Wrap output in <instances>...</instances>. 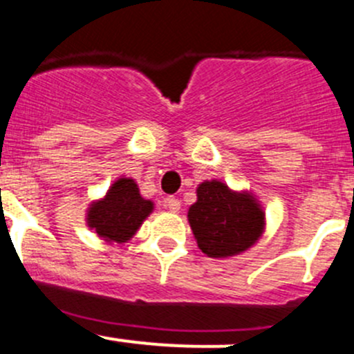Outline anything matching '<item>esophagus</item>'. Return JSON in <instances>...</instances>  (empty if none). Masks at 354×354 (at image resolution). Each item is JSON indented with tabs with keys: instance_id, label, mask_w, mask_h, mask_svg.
<instances>
[{
	"instance_id": "esophagus-1",
	"label": "esophagus",
	"mask_w": 354,
	"mask_h": 354,
	"mask_svg": "<svg viewBox=\"0 0 354 354\" xmlns=\"http://www.w3.org/2000/svg\"><path fill=\"white\" fill-rule=\"evenodd\" d=\"M164 205H166V209H169L171 212H178L181 207V202L174 197H167L166 201H164Z\"/></svg>"
}]
</instances>
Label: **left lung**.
<instances>
[{
	"mask_svg": "<svg viewBox=\"0 0 354 354\" xmlns=\"http://www.w3.org/2000/svg\"><path fill=\"white\" fill-rule=\"evenodd\" d=\"M197 245L211 257H228L249 249L261 236L264 214L252 195L235 194L221 181H204L188 209Z\"/></svg>",
	"mask_w": 354,
	"mask_h": 354,
	"instance_id": "1",
	"label": "left lung"
}]
</instances>
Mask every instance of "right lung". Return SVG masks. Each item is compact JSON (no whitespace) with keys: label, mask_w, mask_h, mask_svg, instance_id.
Listing matches in <instances>:
<instances>
[{"label":"right lung","mask_w":354,"mask_h":354,"mask_svg":"<svg viewBox=\"0 0 354 354\" xmlns=\"http://www.w3.org/2000/svg\"><path fill=\"white\" fill-rule=\"evenodd\" d=\"M152 209L153 204L140 195L135 181L119 178L105 198L91 204L88 225L107 242L122 243L135 235Z\"/></svg>","instance_id":"obj_1"}]
</instances>
